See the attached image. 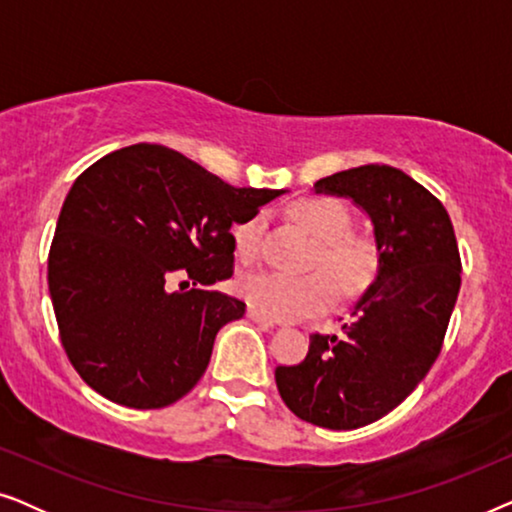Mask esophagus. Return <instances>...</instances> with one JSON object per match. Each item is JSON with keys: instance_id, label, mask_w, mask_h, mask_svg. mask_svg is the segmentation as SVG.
Wrapping results in <instances>:
<instances>
[{"instance_id": "34e87169", "label": "esophagus", "mask_w": 512, "mask_h": 512, "mask_svg": "<svg viewBox=\"0 0 512 512\" xmlns=\"http://www.w3.org/2000/svg\"><path fill=\"white\" fill-rule=\"evenodd\" d=\"M247 317L254 321V324H258V326H263V328H275L277 326V321L275 319H268L265 317V314H261L258 310H254V307H249L247 310Z\"/></svg>"}]
</instances>
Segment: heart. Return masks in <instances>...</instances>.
Segmentation results:
<instances>
[{
  "instance_id": "obj_1",
  "label": "heart",
  "mask_w": 512,
  "mask_h": 512,
  "mask_svg": "<svg viewBox=\"0 0 512 512\" xmlns=\"http://www.w3.org/2000/svg\"><path fill=\"white\" fill-rule=\"evenodd\" d=\"M291 216L319 240L314 263L324 265L345 293H359L373 282L380 268V251L370 237L349 233L352 214L340 200L319 198L298 200ZM263 219L242 221L235 228L237 254L244 261L256 256L261 244ZM333 278V279H334ZM332 279V280H333ZM326 272L286 275V272H256L237 282V291L247 303L268 319H296L324 310L335 298V285Z\"/></svg>"
}]
</instances>
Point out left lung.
<instances>
[{
  "mask_svg": "<svg viewBox=\"0 0 512 512\" xmlns=\"http://www.w3.org/2000/svg\"><path fill=\"white\" fill-rule=\"evenodd\" d=\"M314 191L349 198L373 223L380 268L340 335H310L296 366H277L293 415L349 431L401 405L438 359L461 286L457 237L443 202L391 165L319 179Z\"/></svg>",
  "mask_w": 512,
  "mask_h": 512,
  "instance_id": "8db88e82",
  "label": "left lung"
}]
</instances>
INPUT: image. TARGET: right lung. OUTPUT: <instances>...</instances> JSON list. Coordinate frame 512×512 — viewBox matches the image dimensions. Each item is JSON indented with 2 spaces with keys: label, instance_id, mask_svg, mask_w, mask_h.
I'll return each mask as SVG.
<instances>
[{
  "label": "right lung",
  "instance_id": "right-lung-1",
  "mask_svg": "<svg viewBox=\"0 0 512 512\" xmlns=\"http://www.w3.org/2000/svg\"><path fill=\"white\" fill-rule=\"evenodd\" d=\"M282 193L230 186L160 144L90 165L69 188L48 254L60 340L83 382L137 410L186 396L219 328L247 307L205 289L233 277L230 228Z\"/></svg>",
  "mask_w": 512,
  "mask_h": 512
}]
</instances>
